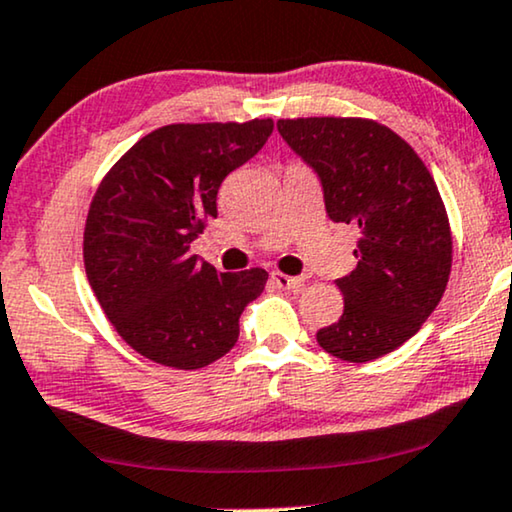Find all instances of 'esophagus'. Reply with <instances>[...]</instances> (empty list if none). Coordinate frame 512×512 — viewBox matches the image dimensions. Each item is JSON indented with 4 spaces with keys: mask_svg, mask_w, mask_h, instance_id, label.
I'll return each instance as SVG.
<instances>
[{
    "mask_svg": "<svg viewBox=\"0 0 512 512\" xmlns=\"http://www.w3.org/2000/svg\"><path fill=\"white\" fill-rule=\"evenodd\" d=\"M271 281H274L276 288H281V290H292V292H297V290H302V288H304V278L281 274V271H274V274H271Z\"/></svg>",
    "mask_w": 512,
    "mask_h": 512,
    "instance_id": "1",
    "label": "esophagus"
}]
</instances>
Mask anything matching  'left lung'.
Segmentation results:
<instances>
[{
	"instance_id": "left-lung-1",
	"label": "left lung",
	"mask_w": 512,
	"mask_h": 512,
	"mask_svg": "<svg viewBox=\"0 0 512 512\" xmlns=\"http://www.w3.org/2000/svg\"><path fill=\"white\" fill-rule=\"evenodd\" d=\"M283 140L316 170L332 222L358 229L356 269L337 278L344 313L318 344L349 363L403 346L445 295L452 231L417 152L372 119H278Z\"/></svg>"
}]
</instances>
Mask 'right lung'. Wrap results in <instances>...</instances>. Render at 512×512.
Returning a JSON list of instances; mask_svg holds the SVG:
<instances>
[{
    "label": "right lung",
    "instance_id": "add662e5",
    "mask_svg": "<svg viewBox=\"0 0 512 512\" xmlns=\"http://www.w3.org/2000/svg\"><path fill=\"white\" fill-rule=\"evenodd\" d=\"M274 131L245 124H170L140 138L102 177L88 208L84 267L124 342L154 363L199 370L234 349L238 318L269 274H222L192 255L217 217V189Z\"/></svg>",
    "mask_w": 512,
    "mask_h": 512
}]
</instances>
